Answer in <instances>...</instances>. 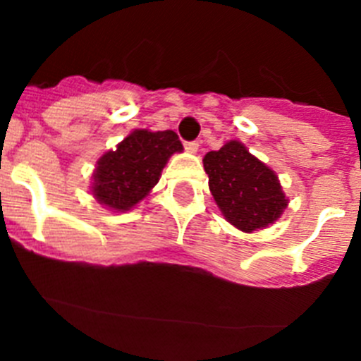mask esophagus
<instances>
[{"mask_svg": "<svg viewBox=\"0 0 361 361\" xmlns=\"http://www.w3.org/2000/svg\"><path fill=\"white\" fill-rule=\"evenodd\" d=\"M184 148H186L188 153H197V152H199V142H197V141L186 142V145H184Z\"/></svg>", "mask_w": 361, "mask_h": 361, "instance_id": "34e87169", "label": "esophagus"}]
</instances>
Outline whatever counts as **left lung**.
Returning a JSON list of instances; mask_svg holds the SVG:
<instances>
[{"mask_svg":"<svg viewBox=\"0 0 361 361\" xmlns=\"http://www.w3.org/2000/svg\"><path fill=\"white\" fill-rule=\"evenodd\" d=\"M209 191L229 224L253 233L275 224L289 199L279 175L257 159L240 141H228L202 159Z\"/></svg>","mask_w":361,"mask_h":361,"instance_id":"1","label":"left lung"}]
</instances>
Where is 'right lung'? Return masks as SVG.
Returning a JSON list of instances; mask_svg holds the SVG:
<instances>
[{
    "label": "right lung",
    "mask_w": 361,
    "mask_h": 361,
    "mask_svg": "<svg viewBox=\"0 0 361 361\" xmlns=\"http://www.w3.org/2000/svg\"><path fill=\"white\" fill-rule=\"evenodd\" d=\"M183 149L171 130H133L99 157L92 173V195L110 212H130L149 195L171 155Z\"/></svg>",
    "instance_id": "1"
}]
</instances>
